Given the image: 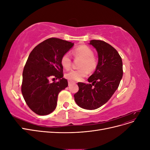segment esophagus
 I'll return each mask as SVG.
<instances>
[{"mask_svg":"<svg viewBox=\"0 0 150 150\" xmlns=\"http://www.w3.org/2000/svg\"><path fill=\"white\" fill-rule=\"evenodd\" d=\"M72 84V82H71V81H68V85H69V86H71Z\"/></svg>","mask_w":150,"mask_h":150,"instance_id":"obj_1","label":"esophagus"}]
</instances>
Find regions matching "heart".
<instances>
[{
  "label": "heart",
  "instance_id": "1",
  "mask_svg": "<svg viewBox=\"0 0 150 150\" xmlns=\"http://www.w3.org/2000/svg\"><path fill=\"white\" fill-rule=\"evenodd\" d=\"M75 57L81 59L79 69H72L66 74L65 77L71 81H79L88 75V71L92 72L96 69L98 62L94 56L93 50L87 46H81L72 52ZM61 62L62 67L69 69L71 66L72 59L70 54L66 53L61 57Z\"/></svg>",
  "mask_w": 150,
  "mask_h": 150
}]
</instances>
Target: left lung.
<instances>
[{
  "label": "left lung",
  "mask_w": 150,
  "mask_h": 150,
  "mask_svg": "<svg viewBox=\"0 0 150 150\" xmlns=\"http://www.w3.org/2000/svg\"><path fill=\"white\" fill-rule=\"evenodd\" d=\"M89 44L96 49L97 67L88 79L89 84L78 83L74 95L78 105L89 110H96L107 103L118 88L122 77V62L116 50L101 40H91Z\"/></svg>",
  "instance_id": "8db88e82"
}]
</instances>
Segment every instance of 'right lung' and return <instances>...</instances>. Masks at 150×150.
I'll return each instance as SVG.
<instances>
[{
	"instance_id": "right-lung-1",
	"label": "right lung",
	"mask_w": 150,
	"mask_h": 150,
	"mask_svg": "<svg viewBox=\"0 0 150 150\" xmlns=\"http://www.w3.org/2000/svg\"><path fill=\"white\" fill-rule=\"evenodd\" d=\"M74 43L58 38H49L35 46L30 53L22 73L21 91L30 110L40 116L55 110L59 93L68 86L63 78L62 56ZM59 81L51 83V79Z\"/></svg>"
}]
</instances>
